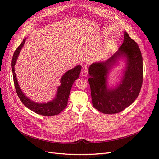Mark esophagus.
I'll list each match as a JSON object with an SVG mask.
<instances>
[{"mask_svg":"<svg viewBox=\"0 0 159 159\" xmlns=\"http://www.w3.org/2000/svg\"><path fill=\"white\" fill-rule=\"evenodd\" d=\"M88 74V69L87 68H85V67H84V68H82V70H81V75L85 77Z\"/></svg>","mask_w":159,"mask_h":159,"instance_id":"34e87169","label":"esophagus"}]
</instances>
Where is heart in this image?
Instances as JSON below:
<instances>
[{
    "instance_id": "b5f03b06",
    "label": "heart",
    "mask_w": 159,
    "mask_h": 159,
    "mask_svg": "<svg viewBox=\"0 0 159 159\" xmlns=\"http://www.w3.org/2000/svg\"><path fill=\"white\" fill-rule=\"evenodd\" d=\"M109 50L107 47H106L99 52L98 56L100 59H105L106 58L107 56L109 55Z\"/></svg>"
}]
</instances>
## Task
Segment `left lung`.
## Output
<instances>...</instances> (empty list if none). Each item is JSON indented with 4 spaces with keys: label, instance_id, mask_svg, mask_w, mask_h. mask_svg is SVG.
Returning <instances> with one entry per match:
<instances>
[{
    "label": "left lung",
    "instance_id": "obj_1",
    "mask_svg": "<svg viewBox=\"0 0 159 159\" xmlns=\"http://www.w3.org/2000/svg\"><path fill=\"white\" fill-rule=\"evenodd\" d=\"M121 59L126 64L122 78L115 87H109L108 74ZM88 74L93 107L105 114L122 111L137 99L143 84V57L136 42L125 32L123 43L117 52L105 61L91 64Z\"/></svg>",
    "mask_w": 159,
    "mask_h": 159
}]
</instances>
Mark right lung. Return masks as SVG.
Returning <instances> with one entry per match:
<instances>
[{
	"instance_id": "add662e5",
	"label": "right lung",
	"mask_w": 159,
	"mask_h": 159,
	"mask_svg": "<svg viewBox=\"0 0 159 159\" xmlns=\"http://www.w3.org/2000/svg\"><path fill=\"white\" fill-rule=\"evenodd\" d=\"M26 38L23 40L21 44L19 46L14 52L12 60V70L13 74V80L14 86H15L17 95L21 100L22 103L25 106L30 109L32 111L41 115L45 116H53V115L59 114L68 105V100L69 98L71 88L74 81L79 78L81 66L80 65L76 66L75 68L66 71L62 75L60 80V85L57 87V92L55 98L47 103H37L34 102L28 98L27 96L22 92V89L19 86L16 75L14 72V66H15L16 60L19 54L25 44Z\"/></svg>"
}]
</instances>
